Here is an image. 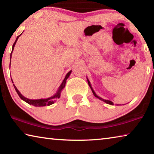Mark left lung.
<instances>
[{"label":"left lung","instance_id":"obj_1","mask_svg":"<svg viewBox=\"0 0 154 154\" xmlns=\"http://www.w3.org/2000/svg\"><path fill=\"white\" fill-rule=\"evenodd\" d=\"M87 80H88V85H89V86H90V88H91V90H92V93H93V94L94 95V96L95 97H96L97 98H98L99 100H103V102H105V103H106V104H109V105H113V102H111V100H105V99H103V98H102L101 97H100V96H98L97 94H96V92H94V90H93V88H92V85H91V83H90V81H89V79H88L87 78Z\"/></svg>","mask_w":154,"mask_h":154}]
</instances>
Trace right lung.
<instances>
[{"label": "right lung", "mask_w": 154, "mask_h": 154, "mask_svg": "<svg viewBox=\"0 0 154 154\" xmlns=\"http://www.w3.org/2000/svg\"><path fill=\"white\" fill-rule=\"evenodd\" d=\"M21 34V35H22ZM21 35H20L19 36H17L16 38V40H15V41L14 43V45H13V47H12V51H11V56H10V59L11 58V56H12V53H13V51H14V47H15V43H16L18 39V38L20 37V36H21ZM10 66H11V62H10V64H9V69H10ZM72 71H70L66 75V76H65L64 80L62 81V82L61 83V85H60V87L58 88V91H57L56 93L55 94L53 95L52 96H51V97L49 98H41V99H35V100H33V99H29V98H26L25 96H23L22 94L20 93V92L19 90H17V88H16V86L14 84V86L15 88V91H16L17 94L19 95V96L20 97V98L22 99V100H23L24 101H25L26 103H27L29 104V105H33L35 106H49L52 105V104H54V102H55L56 99L59 98L60 97V95H61V92L62 90L64 89V87H65V85H66V80L68 78H69V77L70 76V75H71ZM12 82H13V80L11 79ZM14 83V82H13Z\"/></svg>", "instance_id": "1"}]
</instances>
